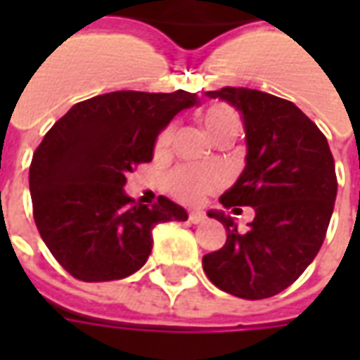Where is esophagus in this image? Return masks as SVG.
<instances>
[{"mask_svg":"<svg viewBox=\"0 0 360 360\" xmlns=\"http://www.w3.org/2000/svg\"><path fill=\"white\" fill-rule=\"evenodd\" d=\"M204 219H206L204 212H191V214H188V221H191V224H202Z\"/></svg>","mask_w":360,"mask_h":360,"instance_id":"esophagus-1","label":"esophagus"}]
</instances>
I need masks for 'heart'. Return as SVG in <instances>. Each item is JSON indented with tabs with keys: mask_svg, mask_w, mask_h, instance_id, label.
<instances>
[{
	"mask_svg": "<svg viewBox=\"0 0 360 360\" xmlns=\"http://www.w3.org/2000/svg\"><path fill=\"white\" fill-rule=\"evenodd\" d=\"M200 121H202L204 129L208 131L212 139H216L219 134L227 133V131H239V117L233 111L226 108V105H210L200 113ZM172 142V129H165L162 134L158 136L156 150L164 152ZM219 173L212 167H204V165H183L177 172H173L169 177V188L172 193L179 200L188 204L200 202L206 193H212L214 188L219 187Z\"/></svg>",
	"mask_w": 360,
	"mask_h": 360,
	"instance_id": "b5f03b06",
	"label": "heart"
}]
</instances>
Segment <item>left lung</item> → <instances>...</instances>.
<instances>
[{
    "instance_id": "8db88e82",
    "label": "left lung",
    "mask_w": 360,
    "mask_h": 360,
    "mask_svg": "<svg viewBox=\"0 0 360 360\" xmlns=\"http://www.w3.org/2000/svg\"><path fill=\"white\" fill-rule=\"evenodd\" d=\"M241 113L247 141L245 169L219 196L235 214L255 208L247 231L235 218L210 210L227 241L202 258L214 285L241 299L278 295L314 260L330 226L338 179L326 136L293 102L252 89L204 92Z\"/></svg>"
}]
</instances>
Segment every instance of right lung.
Returning a JSON list of instances; mask_svg holds the SVG:
<instances>
[{
	"label": "right lung",
	"instance_id": "add662e5",
	"mask_svg": "<svg viewBox=\"0 0 360 360\" xmlns=\"http://www.w3.org/2000/svg\"><path fill=\"white\" fill-rule=\"evenodd\" d=\"M198 103L185 90H119L75 103L46 133L28 173L34 221L46 247L81 281L123 279L152 252V229L185 221L165 196L154 206L125 193L127 173L150 162L158 134Z\"/></svg>",
	"mask_w": 360,
	"mask_h": 360
}]
</instances>
